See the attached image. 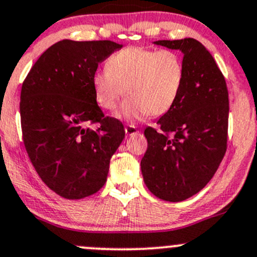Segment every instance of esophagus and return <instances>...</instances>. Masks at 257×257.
Masks as SVG:
<instances>
[{
	"instance_id": "obj_1",
	"label": "esophagus",
	"mask_w": 257,
	"mask_h": 257,
	"mask_svg": "<svg viewBox=\"0 0 257 257\" xmlns=\"http://www.w3.org/2000/svg\"><path fill=\"white\" fill-rule=\"evenodd\" d=\"M124 131H125L126 136H134V134L139 133V131L134 125H126L125 128H124Z\"/></svg>"
}]
</instances>
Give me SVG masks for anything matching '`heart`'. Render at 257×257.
<instances>
[{
	"instance_id": "heart-1",
	"label": "heart",
	"mask_w": 257,
	"mask_h": 257,
	"mask_svg": "<svg viewBox=\"0 0 257 257\" xmlns=\"http://www.w3.org/2000/svg\"><path fill=\"white\" fill-rule=\"evenodd\" d=\"M105 68L92 78L94 99L102 109L113 110L125 94L116 116L126 121L169 112L185 80L183 59L170 49L126 47L112 54Z\"/></svg>"
}]
</instances>
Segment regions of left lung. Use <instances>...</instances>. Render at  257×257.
Wrapping results in <instances>:
<instances>
[{
    "mask_svg": "<svg viewBox=\"0 0 257 257\" xmlns=\"http://www.w3.org/2000/svg\"><path fill=\"white\" fill-rule=\"evenodd\" d=\"M183 52L185 80L174 107L148 126V148L141 162L150 193L165 201L195 195L214 177L227 143L229 93L210 52L194 38L157 41Z\"/></svg>",
    "mask_w": 257,
    "mask_h": 257,
    "instance_id": "1",
    "label": "left lung"
}]
</instances>
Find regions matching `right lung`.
Wrapping results in <instances>:
<instances>
[{
	"mask_svg": "<svg viewBox=\"0 0 257 257\" xmlns=\"http://www.w3.org/2000/svg\"><path fill=\"white\" fill-rule=\"evenodd\" d=\"M121 47L112 41H59L23 80V143L43 183L62 198L97 193L125 136L121 121L104 116L92 87L98 64Z\"/></svg>",
	"mask_w": 257,
	"mask_h": 257,
	"instance_id": "obj_1",
	"label": "right lung"
}]
</instances>
